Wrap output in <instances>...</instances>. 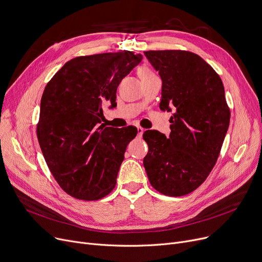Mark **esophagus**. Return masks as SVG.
Segmentation results:
<instances>
[{"mask_svg": "<svg viewBox=\"0 0 262 262\" xmlns=\"http://www.w3.org/2000/svg\"><path fill=\"white\" fill-rule=\"evenodd\" d=\"M137 133H138V136H142L144 133V129L140 126H137Z\"/></svg>", "mask_w": 262, "mask_h": 262, "instance_id": "esophagus-1", "label": "esophagus"}]
</instances>
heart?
<instances>
[{
  "mask_svg": "<svg viewBox=\"0 0 262 262\" xmlns=\"http://www.w3.org/2000/svg\"><path fill=\"white\" fill-rule=\"evenodd\" d=\"M138 74H139V77L142 79V78H145V77H150V76H154V72L150 70V69L147 67V66H141L139 69H138Z\"/></svg>",
  "mask_w": 262,
  "mask_h": 262,
  "instance_id": "1",
  "label": "heart"
}]
</instances>
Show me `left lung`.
I'll return each mask as SVG.
<instances>
[{"label": "left lung", "instance_id": "1", "mask_svg": "<svg viewBox=\"0 0 262 262\" xmlns=\"http://www.w3.org/2000/svg\"><path fill=\"white\" fill-rule=\"evenodd\" d=\"M144 55L162 80L159 107L173 114L168 138L157 130L144 132L148 153L143 166L160 193L186 195L211 172L229 126L223 82L194 53L170 50Z\"/></svg>", "mask_w": 262, "mask_h": 262}]
</instances>
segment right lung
Returning a JSON list of instances; mask_svg holds the SVG:
<instances>
[{
  "label": "right lung",
  "instance_id": "add662e5",
  "mask_svg": "<svg viewBox=\"0 0 262 262\" xmlns=\"http://www.w3.org/2000/svg\"><path fill=\"white\" fill-rule=\"evenodd\" d=\"M141 60V54L130 51L79 56L48 82L37 137L51 173L69 195L96 201L115 188L137 128L99 124L103 106L116 107L119 84Z\"/></svg>",
  "mask_w": 262,
  "mask_h": 262
}]
</instances>
